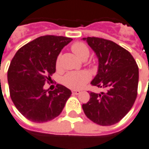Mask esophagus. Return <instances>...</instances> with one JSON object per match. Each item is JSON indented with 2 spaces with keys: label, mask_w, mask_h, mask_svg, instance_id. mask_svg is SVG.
Segmentation results:
<instances>
[{
  "label": "esophagus",
  "mask_w": 149,
  "mask_h": 149,
  "mask_svg": "<svg viewBox=\"0 0 149 149\" xmlns=\"http://www.w3.org/2000/svg\"><path fill=\"white\" fill-rule=\"evenodd\" d=\"M72 93L73 94V95H79L80 94V91H79V90H76V91H72Z\"/></svg>",
  "instance_id": "1"
}]
</instances>
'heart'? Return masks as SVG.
I'll return each instance as SVG.
<instances>
[{"label":"heart","instance_id":"1","mask_svg":"<svg viewBox=\"0 0 149 149\" xmlns=\"http://www.w3.org/2000/svg\"><path fill=\"white\" fill-rule=\"evenodd\" d=\"M72 52L77 55L79 59L86 60L90 54L89 47L83 42H76L71 46ZM57 69L59 68V57L57 58L55 62ZM91 75L86 71H74L70 72L65 75L62 82L65 86L72 90H78L82 88L89 82Z\"/></svg>","mask_w":149,"mask_h":149}]
</instances>
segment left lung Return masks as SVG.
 <instances>
[{
  "mask_svg": "<svg viewBox=\"0 0 149 149\" xmlns=\"http://www.w3.org/2000/svg\"><path fill=\"white\" fill-rule=\"evenodd\" d=\"M98 58V71L91 84L107 89L105 93L90 92L83 104L85 115L101 126H111L127 115L138 95L139 71L127 50L115 42L100 37L84 38Z\"/></svg>",
  "mask_w": 149,
  "mask_h": 149,
  "instance_id": "1",
  "label": "left lung"
}]
</instances>
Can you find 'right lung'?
<instances>
[{
  "label": "right lung",
  "instance_id": "obj_1",
  "mask_svg": "<svg viewBox=\"0 0 149 149\" xmlns=\"http://www.w3.org/2000/svg\"><path fill=\"white\" fill-rule=\"evenodd\" d=\"M72 38L46 35L29 42L18 50L8 70L10 96L22 115L34 123L47 122L62 112L72 94L62 84L54 91L44 90L52 80L55 62Z\"/></svg>",
  "mask_w": 149,
  "mask_h": 149
}]
</instances>
